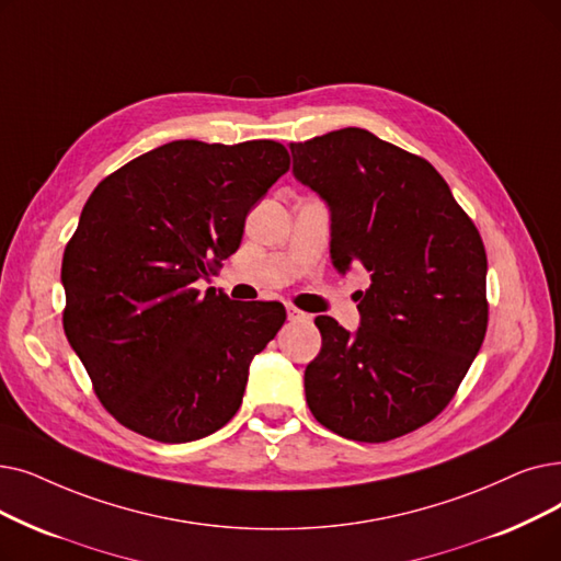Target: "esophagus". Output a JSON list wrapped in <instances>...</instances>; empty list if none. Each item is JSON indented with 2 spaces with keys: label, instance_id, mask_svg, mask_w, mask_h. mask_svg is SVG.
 I'll use <instances>...</instances> for the list:
<instances>
[{
  "label": "esophagus",
  "instance_id": "obj_1",
  "mask_svg": "<svg viewBox=\"0 0 561 561\" xmlns=\"http://www.w3.org/2000/svg\"><path fill=\"white\" fill-rule=\"evenodd\" d=\"M286 316H288V321H305L307 319V313L305 311H300L298 307H286Z\"/></svg>",
  "mask_w": 561,
  "mask_h": 561
}]
</instances>
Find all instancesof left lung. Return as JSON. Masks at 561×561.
Masks as SVG:
<instances>
[{"label": "left lung", "instance_id": "1", "mask_svg": "<svg viewBox=\"0 0 561 561\" xmlns=\"http://www.w3.org/2000/svg\"><path fill=\"white\" fill-rule=\"evenodd\" d=\"M290 156L330 208L334 267L371 277L355 332L316 319L323 346L305 369L307 405L348 440H394L440 415L483 344L481 236L431 162L369 130L290 144Z\"/></svg>", "mask_w": 561, "mask_h": 561}]
</instances>
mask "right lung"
Instances as JSON below:
<instances>
[{
	"mask_svg": "<svg viewBox=\"0 0 561 561\" xmlns=\"http://www.w3.org/2000/svg\"><path fill=\"white\" fill-rule=\"evenodd\" d=\"M288 153L273 139L169 141L91 192L68 240L64 330L95 394L126 428L192 443L242 403L250 364L286 321L279 302L202 296Z\"/></svg>",
	"mask_w": 561,
	"mask_h": 561,
	"instance_id": "obj_1",
	"label": "right lung"
}]
</instances>
